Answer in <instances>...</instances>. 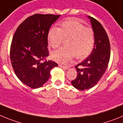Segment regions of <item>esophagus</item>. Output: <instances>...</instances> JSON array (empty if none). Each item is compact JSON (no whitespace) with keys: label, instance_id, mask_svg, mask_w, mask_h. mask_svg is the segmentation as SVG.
<instances>
[{"label":"esophagus","instance_id":"esophagus-1","mask_svg":"<svg viewBox=\"0 0 123 123\" xmlns=\"http://www.w3.org/2000/svg\"><path fill=\"white\" fill-rule=\"evenodd\" d=\"M59 66L61 67V68H64V69H68V68H69V67H67V66H64V65H61V64H59Z\"/></svg>","mask_w":123,"mask_h":123}]
</instances>
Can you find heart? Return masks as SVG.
<instances>
[{
    "mask_svg": "<svg viewBox=\"0 0 123 123\" xmlns=\"http://www.w3.org/2000/svg\"><path fill=\"white\" fill-rule=\"evenodd\" d=\"M48 43L53 49L59 47L64 39L66 45L51 53V58L57 62L67 64L74 56L84 59L92 51L95 44L94 33L91 28H86L75 18L63 22L59 27H53L48 33Z\"/></svg>",
    "mask_w": 123,
    "mask_h": 123,
    "instance_id": "obj_1",
    "label": "heart"
}]
</instances>
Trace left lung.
I'll return each instance as SVG.
<instances>
[{
	"label": "left lung",
	"mask_w": 123,
	"mask_h": 123,
	"mask_svg": "<svg viewBox=\"0 0 123 123\" xmlns=\"http://www.w3.org/2000/svg\"><path fill=\"white\" fill-rule=\"evenodd\" d=\"M87 17L94 33V47L87 58L75 67L77 76L72 81V86L81 90L91 89L97 84L107 68L111 56L109 39L105 30L98 20ZM78 66L83 68H78Z\"/></svg>",
	"instance_id": "8db88e82"
}]
</instances>
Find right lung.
Listing matches in <instances>:
<instances>
[{
	"label": "right lung",
	"instance_id": "obj_1",
	"mask_svg": "<svg viewBox=\"0 0 123 123\" xmlns=\"http://www.w3.org/2000/svg\"><path fill=\"white\" fill-rule=\"evenodd\" d=\"M60 15L36 14L20 24L12 38L10 59L15 73L22 83L32 89L41 87L58 64L45 61L49 56L48 33Z\"/></svg>",
	"mask_w": 123,
	"mask_h": 123
}]
</instances>
